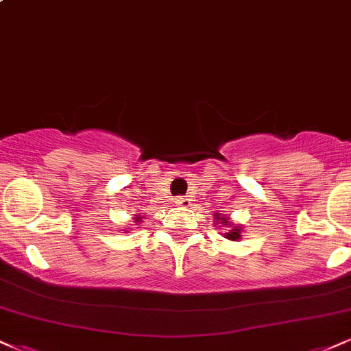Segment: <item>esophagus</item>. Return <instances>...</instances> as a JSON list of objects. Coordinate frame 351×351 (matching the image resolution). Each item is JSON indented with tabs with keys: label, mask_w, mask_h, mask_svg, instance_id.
<instances>
[{
	"label": "esophagus",
	"mask_w": 351,
	"mask_h": 351,
	"mask_svg": "<svg viewBox=\"0 0 351 351\" xmlns=\"http://www.w3.org/2000/svg\"><path fill=\"white\" fill-rule=\"evenodd\" d=\"M176 204L178 206H183V208H188L189 204H191V199H188V197H178V199H176Z\"/></svg>",
	"instance_id": "obj_1"
}]
</instances>
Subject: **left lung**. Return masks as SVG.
I'll return each mask as SVG.
<instances>
[{
  "mask_svg": "<svg viewBox=\"0 0 351 351\" xmlns=\"http://www.w3.org/2000/svg\"><path fill=\"white\" fill-rule=\"evenodd\" d=\"M216 222L221 223L223 227H229V232H226L223 237L232 240V242H237V240L242 239V226H235L234 222L229 221V217H222L221 214H216Z\"/></svg>",
  "mask_w": 351,
  "mask_h": 351,
  "instance_id": "left-lung-1",
  "label": "left lung"
}]
</instances>
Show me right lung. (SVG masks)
<instances>
[{
	"mask_svg": "<svg viewBox=\"0 0 351 351\" xmlns=\"http://www.w3.org/2000/svg\"><path fill=\"white\" fill-rule=\"evenodd\" d=\"M134 219H135V222H141V219H142V217H141V216H137V217H134Z\"/></svg>",
	"mask_w": 351,
	"mask_h": 351,
	"instance_id": "add662e5",
	"label": "right lung"
}]
</instances>
